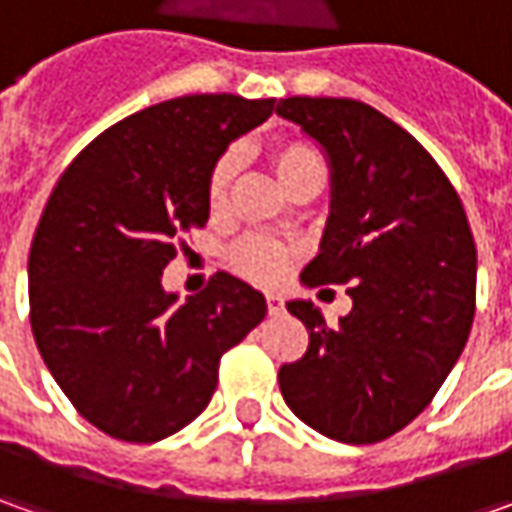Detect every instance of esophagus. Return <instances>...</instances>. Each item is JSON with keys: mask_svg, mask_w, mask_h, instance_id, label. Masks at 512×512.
<instances>
[{"mask_svg": "<svg viewBox=\"0 0 512 512\" xmlns=\"http://www.w3.org/2000/svg\"><path fill=\"white\" fill-rule=\"evenodd\" d=\"M282 307H285V302H282L279 293H267V310L270 313H282Z\"/></svg>", "mask_w": 512, "mask_h": 512, "instance_id": "34e87169", "label": "esophagus"}]
</instances>
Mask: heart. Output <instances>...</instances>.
I'll list each match as a JSON object with an SVG mask.
<instances>
[{"instance_id":"1","label":"heart","mask_w":512,"mask_h":512,"mask_svg":"<svg viewBox=\"0 0 512 512\" xmlns=\"http://www.w3.org/2000/svg\"><path fill=\"white\" fill-rule=\"evenodd\" d=\"M270 162H273V170L285 187L305 168L319 165L316 153L302 142H276L270 148ZM233 176H236V153L225 150L207 173V205L213 210L227 202ZM230 267L247 279H253V282H276L287 270V250L276 245L273 239H265V236H245L230 250Z\"/></svg>"}]
</instances>
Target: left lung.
Masks as SVG:
<instances>
[{"mask_svg":"<svg viewBox=\"0 0 512 512\" xmlns=\"http://www.w3.org/2000/svg\"><path fill=\"white\" fill-rule=\"evenodd\" d=\"M276 113L330 162V216L307 287L350 285L353 310L327 327L313 302H287L310 333L282 364L287 407L344 444L399 433L459 362L476 313V242L436 159L356 99L290 96Z\"/></svg>","mask_w":512,"mask_h":512,"instance_id":"8db88e82","label":"left lung"}]
</instances>
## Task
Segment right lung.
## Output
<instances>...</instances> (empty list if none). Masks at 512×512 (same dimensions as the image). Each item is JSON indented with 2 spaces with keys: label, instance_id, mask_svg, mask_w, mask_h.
I'll return each mask as SVG.
<instances>
[{
  "label": "right lung",
  "instance_id": "obj_1",
  "mask_svg": "<svg viewBox=\"0 0 512 512\" xmlns=\"http://www.w3.org/2000/svg\"><path fill=\"white\" fill-rule=\"evenodd\" d=\"M273 105L196 93L139 110L50 193L30 245V330L70 404L113 439L150 444L193 422L222 356L265 319V296L225 270L187 302L162 270L205 227L213 162Z\"/></svg>",
  "mask_w": 512,
  "mask_h": 512
}]
</instances>
